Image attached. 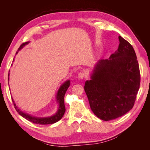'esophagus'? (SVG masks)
I'll return each mask as SVG.
<instances>
[{
    "instance_id": "1",
    "label": "esophagus",
    "mask_w": 150,
    "mask_h": 150,
    "mask_svg": "<svg viewBox=\"0 0 150 150\" xmlns=\"http://www.w3.org/2000/svg\"><path fill=\"white\" fill-rule=\"evenodd\" d=\"M78 77L79 79H83V78H86V77H87V74H86L85 73V72H80L78 74Z\"/></svg>"
}]
</instances>
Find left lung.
<instances>
[{"instance_id":"left-lung-1","label":"left lung","mask_w":150,"mask_h":150,"mask_svg":"<svg viewBox=\"0 0 150 150\" xmlns=\"http://www.w3.org/2000/svg\"><path fill=\"white\" fill-rule=\"evenodd\" d=\"M118 49L95 64L84 91L94 114L103 121L115 120L133 108L140 85L139 64L131 45L119 36Z\"/></svg>"}]
</instances>
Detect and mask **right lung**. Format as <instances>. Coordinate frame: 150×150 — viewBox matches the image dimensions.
Here are the masks:
<instances>
[{"instance_id": "right-lung-1", "label": "right lung", "mask_w": 150, "mask_h": 150, "mask_svg": "<svg viewBox=\"0 0 150 150\" xmlns=\"http://www.w3.org/2000/svg\"><path fill=\"white\" fill-rule=\"evenodd\" d=\"M29 43V41L22 44L19 47V48L18 49V51H17L16 54L21 49L23 48L25 45L28 44ZM13 61H14V59H13ZM8 81L9 80V72H8ZM8 86H9V84H8ZM69 86H70V80H67L65 81V82L60 86V88H59L56 94V101L58 104V108L55 114L51 116L39 117H35L32 115H30L29 114H28V113L24 112L22 111H21L19 108H18V107L16 106L15 102L13 101V98H12L13 104V105H14V108L16 110V111L21 116L24 117L25 119L28 120L29 121L33 122V123L40 124V125H49V124L55 123V122L59 121L64 115V112L66 111L64 101V95L66 94V92L68 88L69 87Z\"/></svg>"}]
</instances>
